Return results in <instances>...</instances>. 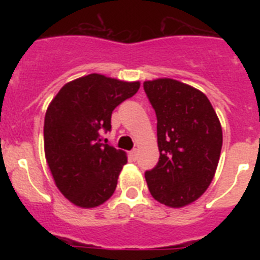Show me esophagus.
<instances>
[{
    "mask_svg": "<svg viewBox=\"0 0 260 260\" xmlns=\"http://www.w3.org/2000/svg\"><path fill=\"white\" fill-rule=\"evenodd\" d=\"M130 156H132L133 160H135V158H137V156H138V151L137 150H133L132 152H130Z\"/></svg>",
    "mask_w": 260,
    "mask_h": 260,
    "instance_id": "1",
    "label": "esophagus"
}]
</instances>
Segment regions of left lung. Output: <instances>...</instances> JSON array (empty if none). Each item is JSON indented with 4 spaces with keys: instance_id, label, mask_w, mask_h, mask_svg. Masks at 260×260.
Segmentation results:
<instances>
[{
    "instance_id": "8db88e82",
    "label": "left lung",
    "mask_w": 260,
    "mask_h": 260,
    "mask_svg": "<svg viewBox=\"0 0 260 260\" xmlns=\"http://www.w3.org/2000/svg\"><path fill=\"white\" fill-rule=\"evenodd\" d=\"M148 100L157 117L160 157L146 172L151 195L168 207L181 208L201 198L219 164L222 130L202 91L171 78L146 80Z\"/></svg>"
}]
</instances>
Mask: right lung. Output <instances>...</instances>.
Listing matches in <instances>:
<instances>
[{
  "label": "right lung",
  "mask_w": 260,
  "mask_h": 260,
  "mask_svg": "<svg viewBox=\"0 0 260 260\" xmlns=\"http://www.w3.org/2000/svg\"><path fill=\"white\" fill-rule=\"evenodd\" d=\"M141 82L89 74L62 87L45 113L44 151L57 189L73 204L98 207L113 195L127 156L102 143L117 105Z\"/></svg>",
  "instance_id": "1"
}]
</instances>
